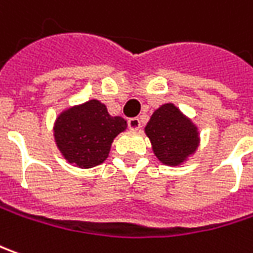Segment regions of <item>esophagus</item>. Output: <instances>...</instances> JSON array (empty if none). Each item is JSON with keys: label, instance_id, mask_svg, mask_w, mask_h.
I'll list each match as a JSON object with an SVG mask.
<instances>
[{"label": "esophagus", "instance_id": "obj_1", "mask_svg": "<svg viewBox=\"0 0 253 253\" xmlns=\"http://www.w3.org/2000/svg\"><path fill=\"white\" fill-rule=\"evenodd\" d=\"M127 126L130 130H138L141 127V122L138 118H131L127 120Z\"/></svg>", "mask_w": 253, "mask_h": 253}]
</instances>
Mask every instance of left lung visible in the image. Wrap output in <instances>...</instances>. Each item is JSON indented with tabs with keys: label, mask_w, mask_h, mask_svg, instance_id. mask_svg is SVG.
Masks as SVG:
<instances>
[{
	"label": "left lung",
	"mask_w": 253,
	"mask_h": 253,
	"mask_svg": "<svg viewBox=\"0 0 253 253\" xmlns=\"http://www.w3.org/2000/svg\"><path fill=\"white\" fill-rule=\"evenodd\" d=\"M145 133L158 160L168 165H179L196 150L199 143L196 127L170 103L154 112Z\"/></svg>",
	"instance_id": "left-lung-1"
}]
</instances>
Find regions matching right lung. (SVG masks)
<instances>
[{"instance_id":"1","label":"right lung","mask_w":253,"mask_h":253,"mask_svg":"<svg viewBox=\"0 0 253 253\" xmlns=\"http://www.w3.org/2000/svg\"><path fill=\"white\" fill-rule=\"evenodd\" d=\"M125 128L123 119L112 118L105 105L89 100L58 116L54 137L66 160L92 168L108 158L113 138Z\"/></svg>"}]
</instances>
